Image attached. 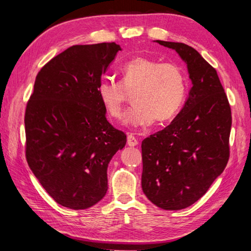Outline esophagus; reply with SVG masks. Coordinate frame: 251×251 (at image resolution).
<instances>
[{"mask_svg": "<svg viewBox=\"0 0 251 251\" xmlns=\"http://www.w3.org/2000/svg\"><path fill=\"white\" fill-rule=\"evenodd\" d=\"M127 145L130 146V147H134V146H137L138 145V141L136 139L133 135H128L127 136Z\"/></svg>", "mask_w": 251, "mask_h": 251, "instance_id": "34e87169", "label": "esophagus"}]
</instances>
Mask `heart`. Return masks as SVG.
<instances>
[{"label": "heart", "instance_id": "b5f03b06", "mask_svg": "<svg viewBox=\"0 0 251 251\" xmlns=\"http://www.w3.org/2000/svg\"><path fill=\"white\" fill-rule=\"evenodd\" d=\"M122 84L103 79L97 86V94L106 113L121 118L125 92L134 90V105L124 115L125 125L147 127L157 118L171 121L184 104L187 83L184 71L173 63H163L147 57H136L122 66Z\"/></svg>", "mask_w": 251, "mask_h": 251}]
</instances>
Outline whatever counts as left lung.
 Masks as SVG:
<instances>
[{
    "label": "left lung",
    "instance_id": "left-lung-1",
    "mask_svg": "<svg viewBox=\"0 0 251 251\" xmlns=\"http://www.w3.org/2000/svg\"><path fill=\"white\" fill-rule=\"evenodd\" d=\"M155 42L176 50L192 88L171 124L143 141L142 188L157 207L179 210L202 197L226 167L231 110L217 72L196 50Z\"/></svg>",
    "mask_w": 251,
    "mask_h": 251
}]
</instances>
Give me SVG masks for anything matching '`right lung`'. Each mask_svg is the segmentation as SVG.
I'll return each mask as SVG.
<instances>
[{
  "mask_svg": "<svg viewBox=\"0 0 251 251\" xmlns=\"http://www.w3.org/2000/svg\"><path fill=\"white\" fill-rule=\"evenodd\" d=\"M118 50L116 43L71 46L39 72L26 106L28 166L50 196L70 209H86L105 196L109 161L126 145L97 94Z\"/></svg>",
  "mask_w": 251,
  "mask_h": 251,
  "instance_id": "1",
  "label": "right lung"
}]
</instances>
